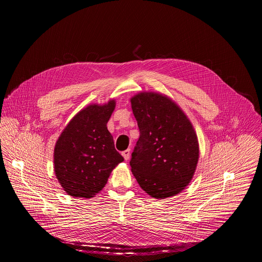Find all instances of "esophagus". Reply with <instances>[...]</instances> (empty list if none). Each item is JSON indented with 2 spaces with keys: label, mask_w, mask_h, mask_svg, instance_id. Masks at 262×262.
<instances>
[{
  "label": "esophagus",
  "mask_w": 262,
  "mask_h": 262,
  "mask_svg": "<svg viewBox=\"0 0 262 262\" xmlns=\"http://www.w3.org/2000/svg\"><path fill=\"white\" fill-rule=\"evenodd\" d=\"M122 156H123L125 161H128L129 157H130V149H126V150L122 151Z\"/></svg>",
  "instance_id": "1"
}]
</instances>
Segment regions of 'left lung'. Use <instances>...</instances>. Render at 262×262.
I'll list each match as a JSON object with an SVG mask.
<instances>
[{
	"label": "left lung",
	"instance_id": "obj_1",
	"mask_svg": "<svg viewBox=\"0 0 262 262\" xmlns=\"http://www.w3.org/2000/svg\"><path fill=\"white\" fill-rule=\"evenodd\" d=\"M140 138L129 165L141 188L154 198L180 193L190 183L199 159L195 129L166 95L141 92L130 98Z\"/></svg>",
	"mask_w": 262,
	"mask_h": 262
}]
</instances>
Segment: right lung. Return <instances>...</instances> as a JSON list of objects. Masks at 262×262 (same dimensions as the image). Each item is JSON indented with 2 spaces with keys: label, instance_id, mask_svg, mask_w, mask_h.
Listing matches in <instances>:
<instances>
[{
  "label": "right lung",
  "instance_id": "right-lung-1",
  "mask_svg": "<svg viewBox=\"0 0 262 262\" xmlns=\"http://www.w3.org/2000/svg\"><path fill=\"white\" fill-rule=\"evenodd\" d=\"M115 105L114 99L89 104L60 135L54 150V169L69 196L94 197L103 189L111 172L124 161L106 127Z\"/></svg>",
  "mask_w": 262,
  "mask_h": 262
}]
</instances>
